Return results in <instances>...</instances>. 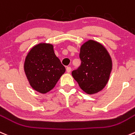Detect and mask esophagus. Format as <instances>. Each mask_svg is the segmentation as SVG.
Masks as SVG:
<instances>
[{"instance_id": "1", "label": "esophagus", "mask_w": 135, "mask_h": 135, "mask_svg": "<svg viewBox=\"0 0 135 135\" xmlns=\"http://www.w3.org/2000/svg\"><path fill=\"white\" fill-rule=\"evenodd\" d=\"M70 71H71V68H70V66H68V67H66V72H67L68 73H70Z\"/></svg>"}]
</instances>
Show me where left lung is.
Segmentation results:
<instances>
[{"label":"left lung","instance_id":"1","mask_svg":"<svg viewBox=\"0 0 135 135\" xmlns=\"http://www.w3.org/2000/svg\"><path fill=\"white\" fill-rule=\"evenodd\" d=\"M81 65L72 72L80 88L88 94H94L105 88L112 70V60L105 47L88 40L80 47Z\"/></svg>","mask_w":135,"mask_h":135}]
</instances>
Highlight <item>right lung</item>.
<instances>
[{
	"instance_id": "add662e5",
	"label": "right lung",
	"mask_w": 135,
	"mask_h": 135,
	"mask_svg": "<svg viewBox=\"0 0 135 135\" xmlns=\"http://www.w3.org/2000/svg\"><path fill=\"white\" fill-rule=\"evenodd\" d=\"M23 69L31 87L41 94L51 91L66 70L55 54L53 45L47 43H40L30 49Z\"/></svg>"
}]
</instances>
